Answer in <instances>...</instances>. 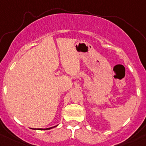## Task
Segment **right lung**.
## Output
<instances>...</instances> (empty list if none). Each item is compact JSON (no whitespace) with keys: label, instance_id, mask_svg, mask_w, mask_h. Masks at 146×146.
Segmentation results:
<instances>
[{"label":"right lung","instance_id":"add662e5","mask_svg":"<svg viewBox=\"0 0 146 146\" xmlns=\"http://www.w3.org/2000/svg\"><path fill=\"white\" fill-rule=\"evenodd\" d=\"M55 127H57V125H56V126H54V127H52L46 128V129H41V128H38V129H39V130H41V129H52V128Z\"/></svg>","mask_w":146,"mask_h":146}]
</instances>
